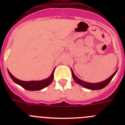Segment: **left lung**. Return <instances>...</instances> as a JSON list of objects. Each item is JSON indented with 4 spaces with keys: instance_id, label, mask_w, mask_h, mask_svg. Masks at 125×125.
Instances as JSON below:
<instances>
[{
    "instance_id": "obj_1",
    "label": "left lung",
    "mask_w": 125,
    "mask_h": 125,
    "mask_svg": "<svg viewBox=\"0 0 125 125\" xmlns=\"http://www.w3.org/2000/svg\"><path fill=\"white\" fill-rule=\"evenodd\" d=\"M71 71H72L73 78L74 80L76 81V83H77L78 84H80L81 86H83L84 88H86V89H91V90H95V89L96 90H98V89H103V88H104V87L106 86L107 85L110 83V82L111 81V79H113V78L114 77V76L116 74V73L117 70L110 76V78H108V79H106V80L103 81L102 82L98 83H90L85 82L84 81L81 80V79H79V78H78L76 76H75L73 71L72 69H71Z\"/></svg>"
}]
</instances>
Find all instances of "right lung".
Segmentation results:
<instances>
[{
    "instance_id": "obj_1",
    "label": "right lung",
    "mask_w": 125,
    "mask_h": 125,
    "mask_svg": "<svg viewBox=\"0 0 125 125\" xmlns=\"http://www.w3.org/2000/svg\"><path fill=\"white\" fill-rule=\"evenodd\" d=\"M55 69V68H54ZM54 69L53 70L51 75L49 78L46 79L42 81H24L19 80L15 78L12 74L10 73L8 70V73L10 78H12L13 81L15 83L20 85L22 87L26 90L29 91H37V90H41V89H44V88L47 87L48 85L52 83L54 78Z\"/></svg>"
}]
</instances>
